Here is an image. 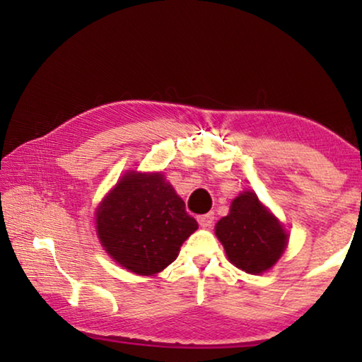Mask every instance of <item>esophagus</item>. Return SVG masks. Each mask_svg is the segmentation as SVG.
I'll list each match as a JSON object with an SVG mask.
<instances>
[{
  "instance_id": "34e87169",
  "label": "esophagus",
  "mask_w": 362,
  "mask_h": 362,
  "mask_svg": "<svg viewBox=\"0 0 362 362\" xmlns=\"http://www.w3.org/2000/svg\"><path fill=\"white\" fill-rule=\"evenodd\" d=\"M197 222H199L201 227H211L212 222H214V214H212V212H207V214L197 216Z\"/></svg>"
}]
</instances>
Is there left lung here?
Returning a JSON list of instances; mask_svg holds the SVG:
<instances>
[{"label":"left lung","mask_w":362,"mask_h":362,"mask_svg":"<svg viewBox=\"0 0 362 362\" xmlns=\"http://www.w3.org/2000/svg\"><path fill=\"white\" fill-rule=\"evenodd\" d=\"M216 235L227 259L247 274L269 270L286 245L284 227L250 191L232 201L229 216L216 224Z\"/></svg>","instance_id":"obj_1"}]
</instances>
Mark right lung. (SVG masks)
I'll return each instance as SVG.
<instances>
[{"label":"right lung","instance_id":"right-lung-1","mask_svg":"<svg viewBox=\"0 0 362 362\" xmlns=\"http://www.w3.org/2000/svg\"><path fill=\"white\" fill-rule=\"evenodd\" d=\"M196 229L185 201L160 173H128L97 212L102 245L113 260L138 275L158 274L175 262L182 242Z\"/></svg>","mask_w":362,"mask_h":362}]
</instances>
